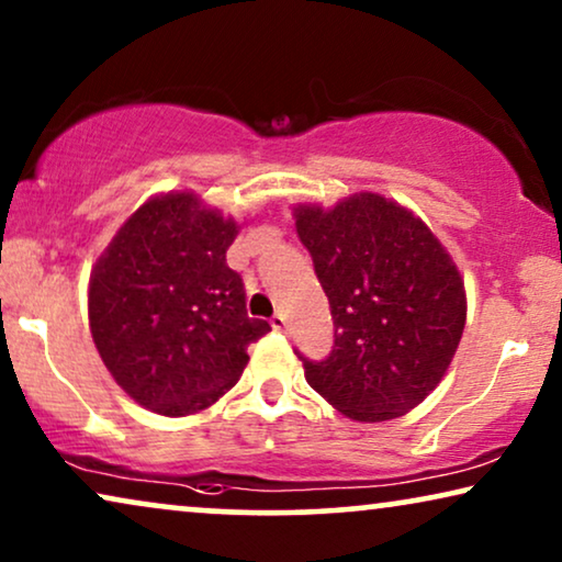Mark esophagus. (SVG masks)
Returning <instances> with one entry per match:
<instances>
[{
    "label": "esophagus",
    "instance_id": "34e87169",
    "mask_svg": "<svg viewBox=\"0 0 562 562\" xmlns=\"http://www.w3.org/2000/svg\"><path fill=\"white\" fill-rule=\"evenodd\" d=\"M271 327L276 329V333H281V329H286V314L276 312L273 317H271Z\"/></svg>",
    "mask_w": 562,
    "mask_h": 562
}]
</instances>
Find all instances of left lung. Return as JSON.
<instances>
[{
  "label": "left lung",
  "mask_w": 562,
  "mask_h": 562,
  "mask_svg": "<svg viewBox=\"0 0 562 562\" xmlns=\"http://www.w3.org/2000/svg\"><path fill=\"white\" fill-rule=\"evenodd\" d=\"M296 233L329 299L335 345L304 356L306 383L356 422L402 417L432 394L465 327V286L425 222L360 191L333 210L299 204Z\"/></svg>",
  "instance_id": "8db88e82"
}]
</instances>
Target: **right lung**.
<instances>
[{"mask_svg": "<svg viewBox=\"0 0 562 562\" xmlns=\"http://www.w3.org/2000/svg\"><path fill=\"white\" fill-rule=\"evenodd\" d=\"M237 222L191 191L153 196L117 229L89 279V327L106 371L145 409L196 414L248 366L271 325L245 312L227 266Z\"/></svg>", "mask_w": 562, "mask_h": 562, "instance_id": "obj_1", "label": "right lung"}]
</instances>
